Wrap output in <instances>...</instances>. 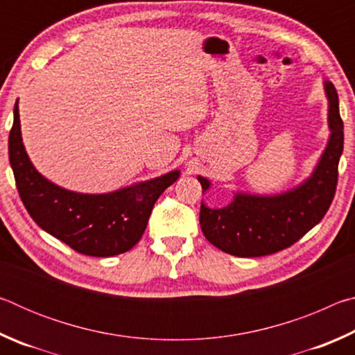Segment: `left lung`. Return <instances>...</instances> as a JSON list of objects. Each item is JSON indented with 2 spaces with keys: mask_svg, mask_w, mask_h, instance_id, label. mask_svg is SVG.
I'll list each match as a JSON object with an SVG mask.
<instances>
[{
  "mask_svg": "<svg viewBox=\"0 0 355 355\" xmlns=\"http://www.w3.org/2000/svg\"><path fill=\"white\" fill-rule=\"evenodd\" d=\"M326 94L332 135L307 182L272 197L236 194L230 205L220 209L202 203V232L216 248L235 257L271 255L299 241L324 218L336 191L345 142L338 94L332 83H326ZM199 182L202 192L209 188L207 178L199 177Z\"/></svg>",
  "mask_w": 355,
  "mask_h": 355,
  "instance_id": "8db88e82",
  "label": "left lung"
}]
</instances>
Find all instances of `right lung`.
Returning a JSON list of instances; mask_svg holds the SVG:
<instances>
[{"instance_id":"1","label":"right lung","mask_w":355,"mask_h":355,"mask_svg":"<svg viewBox=\"0 0 355 355\" xmlns=\"http://www.w3.org/2000/svg\"><path fill=\"white\" fill-rule=\"evenodd\" d=\"M9 161L26 211L46 233L78 254L112 257L130 250L146 232L155 202L175 182L173 171L111 194H78L53 184L34 169L21 142L19 106L9 133Z\"/></svg>"}]
</instances>
